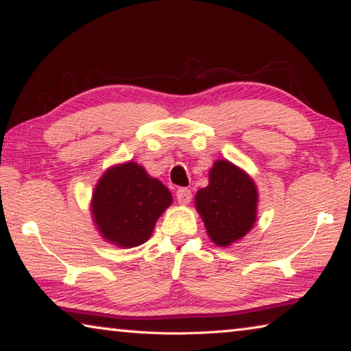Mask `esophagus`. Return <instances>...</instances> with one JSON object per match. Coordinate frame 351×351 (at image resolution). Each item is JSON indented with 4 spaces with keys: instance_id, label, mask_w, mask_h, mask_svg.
Segmentation results:
<instances>
[{
    "instance_id": "34e87169",
    "label": "esophagus",
    "mask_w": 351,
    "mask_h": 351,
    "mask_svg": "<svg viewBox=\"0 0 351 351\" xmlns=\"http://www.w3.org/2000/svg\"><path fill=\"white\" fill-rule=\"evenodd\" d=\"M176 199H178V203H180V204H189L190 199H192V192H190V190L186 189V187L178 189Z\"/></svg>"
}]
</instances>
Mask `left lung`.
Wrapping results in <instances>:
<instances>
[{
  "instance_id": "obj_1",
  "label": "left lung",
  "mask_w": 351,
  "mask_h": 351,
  "mask_svg": "<svg viewBox=\"0 0 351 351\" xmlns=\"http://www.w3.org/2000/svg\"><path fill=\"white\" fill-rule=\"evenodd\" d=\"M258 193L254 181L232 162L215 161L209 186L199 189L195 206L207 235L218 246H229L252 229L257 218Z\"/></svg>"
}]
</instances>
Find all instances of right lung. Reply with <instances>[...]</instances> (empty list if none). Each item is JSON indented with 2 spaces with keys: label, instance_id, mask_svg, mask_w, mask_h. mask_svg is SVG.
<instances>
[{
  "label": "right lung",
  "instance_id": "obj_1",
  "mask_svg": "<svg viewBox=\"0 0 351 351\" xmlns=\"http://www.w3.org/2000/svg\"><path fill=\"white\" fill-rule=\"evenodd\" d=\"M171 193L142 165L125 162L105 171L93 193L91 212L100 235L121 247L145 243Z\"/></svg>",
  "mask_w": 351,
  "mask_h": 351
}]
</instances>
